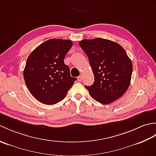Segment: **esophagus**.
Returning a JSON list of instances; mask_svg holds the SVG:
<instances>
[{"label": "esophagus", "instance_id": "esophagus-1", "mask_svg": "<svg viewBox=\"0 0 156 156\" xmlns=\"http://www.w3.org/2000/svg\"><path fill=\"white\" fill-rule=\"evenodd\" d=\"M78 80L80 81V82H81L82 80V75L78 76Z\"/></svg>", "mask_w": 156, "mask_h": 156}]
</instances>
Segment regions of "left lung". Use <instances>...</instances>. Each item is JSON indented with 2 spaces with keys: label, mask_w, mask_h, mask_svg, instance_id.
Wrapping results in <instances>:
<instances>
[{
  "label": "left lung",
  "mask_w": 156,
  "mask_h": 156,
  "mask_svg": "<svg viewBox=\"0 0 156 156\" xmlns=\"http://www.w3.org/2000/svg\"><path fill=\"white\" fill-rule=\"evenodd\" d=\"M79 45L87 54L94 76L90 87L85 86L92 98L101 104H110L122 97L131 82V60L116 42L95 38L84 39Z\"/></svg>",
  "instance_id": "1"
}]
</instances>
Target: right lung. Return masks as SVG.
<instances>
[{"label":"right lung","instance_id":"add662e5","mask_svg":"<svg viewBox=\"0 0 156 156\" xmlns=\"http://www.w3.org/2000/svg\"><path fill=\"white\" fill-rule=\"evenodd\" d=\"M72 41L51 39L33 51L23 71L26 86L33 96L45 105H54L64 98L77 78L72 77L64 59Z\"/></svg>","mask_w":156,"mask_h":156}]
</instances>
